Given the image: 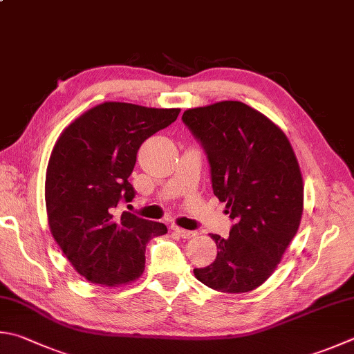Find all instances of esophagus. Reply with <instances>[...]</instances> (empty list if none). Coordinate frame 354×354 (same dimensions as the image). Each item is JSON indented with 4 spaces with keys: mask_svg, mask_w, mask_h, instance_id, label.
<instances>
[{
    "mask_svg": "<svg viewBox=\"0 0 354 354\" xmlns=\"http://www.w3.org/2000/svg\"><path fill=\"white\" fill-rule=\"evenodd\" d=\"M171 230L176 232L177 236H180L182 239H191V237H194L196 236V232L194 231H188V230H183V228H178V226H176V225H172L171 226Z\"/></svg>",
    "mask_w": 354,
    "mask_h": 354,
    "instance_id": "esophagus-1",
    "label": "esophagus"
}]
</instances>
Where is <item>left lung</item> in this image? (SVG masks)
Listing matches in <instances>:
<instances>
[{
	"label": "left lung",
	"instance_id": "8db88e82",
	"mask_svg": "<svg viewBox=\"0 0 354 354\" xmlns=\"http://www.w3.org/2000/svg\"><path fill=\"white\" fill-rule=\"evenodd\" d=\"M208 158L212 192L234 220L230 237L209 234L217 257L194 276L212 290L246 292L268 279L296 236L304 183L288 138L242 102L183 112Z\"/></svg>",
	"mask_w": 354,
	"mask_h": 354
}]
</instances>
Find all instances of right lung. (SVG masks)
Listing matches in <instances>:
<instances>
[{"label":"right lung","instance_id":"obj_1","mask_svg":"<svg viewBox=\"0 0 354 354\" xmlns=\"http://www.w3.org/2000/svg\"><path fill=\"white\" fill-rule=\"evenodd\" d=\"M180 109L106 102L71 123L53 146L46 172V208L53 239L92 283L118 286L143 274L146 243L168 228L132 212L129 183L146 138L176 122Z\"/></svg>","mask_w":354,"mask_h":354}]
</instances>
